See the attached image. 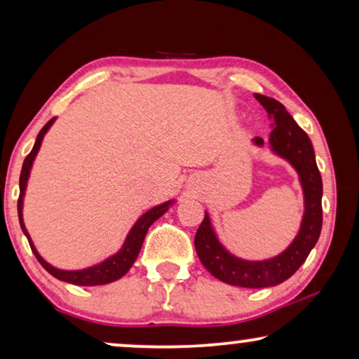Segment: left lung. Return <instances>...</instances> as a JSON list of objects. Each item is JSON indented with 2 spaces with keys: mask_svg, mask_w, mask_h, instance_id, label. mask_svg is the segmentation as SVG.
Masks as SVG:
<instances>
[{
  "mask_svg": "<svg viewBox=\"0 0 359 359\" xmlns=\"http://www.w3.org/2000/svg\"><path fill=\"white\" fill-rule=\"evenodd\" d=\"M255 97L274 119L269 134L273 151L286 158L299 173L306 212L301 230L286 252L266 262H245L230 255L215 237L209 215H204L194 237L196 253L212 276L240 287H269L286 281L306 262L322 230V176L317 168L311 139L281 102L263 95H255ZM255 144L263 145L264 142L262 137H255Z\"/></svg>",
  "mask_w": 359,
  "mask_h": 359,
  "instance_id": "left-lung-1",
  "label": "left lung"
}]
</instances>
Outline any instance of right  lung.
Instances as JSON below:
<instances>
[{
    "mask_svg": "<svg viewBox=\"0 0 359 359\" xmlns=\"http://www.w3.org/2000/svg\"><path fill=\"white\" fill-rule=\"evenodd\" d=\"M53 121H55V117H52V119L42 127L41 132H39L37 139H36V144H34V147H32L31 154L26 156V160H24V163H22L21 176H19V199H18L19 224H21L22 232L27 237L29 245H31L32 252H34V255H36V258L39 259V263H41L42 266L46 268L53 278L60 279V281H65V283L76 284V286H97V284L112 283V281H116V279L122 278L127 271H129L130 266L135 262V258L139 257V252L142 248V243H144L147 230H149L150 225L154 224L156 219L161 217V215H163L166 210H168L170 201H168V203H165V204L156 205V208L150 209L149 212H145L144 215H142V217L135 222L134 227H132L129 235H127L126 242H124V245H122V248L119 250V253H116L114 257L107 258L106 262L96 264V266H93V268L81 269V271H63V269H57V268L50 266V264H48L47 262H43L41 255L37 253V250L34 248V245L31 242V237H29L27 230H26V227H24V222H22V198H24V191H26L29 173H31L32 161H34V158H36L39 149H41L43 134H46V132L48 130V127L52 126Z\"/></svg>",
    "mask_w": 359,
    "mask_h": 359,
    "instance_id": "obj_1",
    "label": "right lung"
}]
</instances>
